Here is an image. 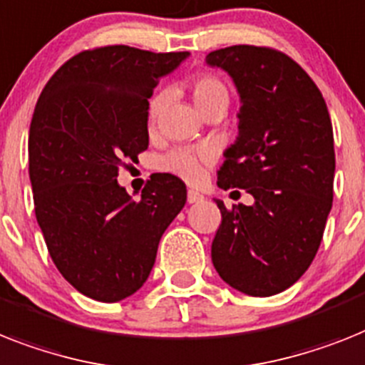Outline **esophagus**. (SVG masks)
<instances>
[{
  "label": "esophagus",
  "mask_w": 365,
  "mask_h": 365,
  "mask_svg": "<svg viewBox=\"0 0 365 365\" xmlns=\"http://www.w3.org/2000/svg\"><path fill=\"white\" fill-rule=\"evenodd\" d=\"M186 200H188V203H201L205 197H203V194L195 192V190H188V194H186Z\"/></svg>",
  "instance_id": "obj_1"
}]
</instances>
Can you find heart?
I'll return each instance as SVG.
<instances>
[{"mask_svg": "<svg viewBox=\"0 0 365 365\" xmlns=\"http://www.w3.org/2000/svg\"><path fill=\"white\" fill-rule=\"evenodd\" d=\"M190 93H192L194 104L201 113L209 111L210 108L220 106V104L227 106V102H230V93H227V87L224 86V81L218 80L212 74H207V72L192 78V81H190ZM162 102H164V96L162 95L153 96L149 101V106H147L149 126H155L156 119L160 115ZM210 158H212V155L207 149L179 147V149L170 150L168 155L162 156L158 165H160L162 171L173 173V175L188 180V182H195L203 175L205 165L209 164Z\"/></svg>", "mask_w": 365, "mask_h": 365, "instance_id": "b5f03b06", "label": "heart"}]
</instances>
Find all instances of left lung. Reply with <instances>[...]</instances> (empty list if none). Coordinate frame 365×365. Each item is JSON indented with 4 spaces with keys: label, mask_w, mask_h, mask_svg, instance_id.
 Returning a JSON list of instances; mask_svg holds the SVG:
<instances>
[{
    "label": "left lung",
    "mask_w": 365,
    "mask_h": 365,
    "mask_svg": "<svg viewBox=\"0 0 365 365\" xmlns=\"http://www.w3.org/2000/svg\"><path fill=\"white\" fill-rule=\"evenodd\" d=\"M207 65L233 78L242 104L218 186L254 195V205L231 210L216 200L222 224L212 264L240 293L272 297L308 270L332 209L336 155L327 102L308 72L272 48H222Z\"/></svg>",
    "instance_id": "obj_1"
}]
</instances>
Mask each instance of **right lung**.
Wrapping results in <instances>:
<instances>
[{
  "mask_svg": "<svg viewBox=\"0 0 365 365\" xmlns=\"http://www.w3.org/2000/svg\"><path fill=\"white\" fill-rule=\"evenodd\" d=\"M188 56L123 44L86 50L38 96L29 126L35 216L57 270L93 300L119 302L145 284L186 203L179 177L150 175L134 201L117 175L149 145L147 98Z\"/></svg>",
  "mask_w": 365,
  "mask_h": 365,
  "instance_id": "add662e5",
  "label": "right lung"
}]
</instances>
